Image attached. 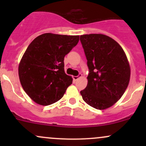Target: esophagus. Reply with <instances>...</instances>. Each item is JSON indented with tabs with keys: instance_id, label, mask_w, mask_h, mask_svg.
Here are the masks:
<instances>
[{
	"instance_id": "obj_1",
	"label": "esophagus",
	"mask_w": 146,
	"mask_h": 146,
	"mask_svg": "<svg viewBox=\"0 0 146 146\" xmlns=\"http://www.w3.org/2000/svg\"><path fill=\"white\" fill-rule=\"evenodd\" d=\"M80 77H82L81 73H80V74H79L78 75H77V76H73V80H77L78 78H80Z\"/></svg>"
}]
</instances>
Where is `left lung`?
<instances>
[{"label": "left lung", "instance_id": "8db88e82", "mask_svg": "<svg viewBox=\"0 0 146 146\" xmlns=\"http://www.w3.org/2000/svg\"><path fill=\"white\" fill-rule=\"evenodd\" d=\"M89 73L80 93L84 101L98 110L112 106L121 98L130 81V68L123 48L103 34L80 36Z\"/></svg>", "mask_w": 146, "mask_h": 146}]
</instances>
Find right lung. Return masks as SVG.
<instances>
[{
	"label": "right lung",
	"mask_w": 146,
	"mask_h": 146,
	"mask_svg": "<svg viewBox=\"0 0 146 146\" xmlns=\"http://www.w3.org/2000/svg\"><path fill=\"white\" fill-rule=\"evenodd\" d=\"M79 42V36L46 33L28 46L18 66L23 89L36 103L48 106L63 97L73 79L64 72V56Z\"/></svg>",
	"instance_id": "1"
}]
</instances>
